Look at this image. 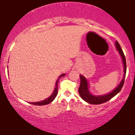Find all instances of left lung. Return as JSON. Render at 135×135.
<instances>
[{
    "label": "left lung",
    "instance_id": "1",
    "mask_svg": "<svg viewBox=\"0 0 135 135\" xmlns=\"http://www.w3.org/2000/svg\"><path fill=\"white\" fill-rule=\"evenodd\" d=\"M116 47L117 50L118 51V52L120 54V55L122 57L123 62L124 65V76L123 79L121 81V82L120 83V84L118 85V86L116 89H114L112 93H109V94L104 95H101V96H94L90 93L89 90L88 88V82L87 80L86 79L84 76H83L82 75H80V86L79 88V93L80 96L81 97L83 100L87 102L88 103L92 104H100L104 102H107L109 100H111L113 97H114L116 94H118V93L120 92L121 88H123L124 84V81H125V77H126V57L123 54L121 47H120L119 43L116 41Z\"/></svg>",
    "mask_w": 135,
    "mask_h": 135
}]
</instances>
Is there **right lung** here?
<instances>
[{"label":"right lung","instance_id":"right-lung-1","mask_svg":"<svg viewBox=\"0 0 135 135\" xmlns=\"http://www.w3.org/2000/svg\"><path fill=\"white\" fill-rule=\"evenodd\" d=\"M65 76V74H61V76L59 77V79H57L56 83V87H55V89L54 90V93H53V94L51 95L49 98H48L47 99H46V100H43V101H41V102H31V104H34V105H46V104H49V103H51V102H52L53 100L55 99V98L56 97L57 94H58V84H59V79H60L61 77H62V76Z\"/></svg>","mask_w":135,"mask_h":135}]
</instances>
